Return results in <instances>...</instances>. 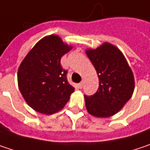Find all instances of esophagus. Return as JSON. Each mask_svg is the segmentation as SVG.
Instances as JSON below:
<instances>
[{
    "instance_id": "esophagus-1",
    "label": "esophagus",
    "mask_w": 150,
    "mask_h": 150,
    "mask_svg": "<svg viewBox=\"0 0 150 150\" xmlns=\"http://www.w3.org/2000/svg\"><path fill=\"white\" fill-rule=\"evenodd\" d=\"M78 86L80 88H82V86H83V81H81V82H80V83L78 84Z\"/></svg>"
}]
</instances>
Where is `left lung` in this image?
<instances>
[{
    "label": "left lung",
    "instance_id": "left-lung-1",
    "mask_svg": "<svg viewBox=\"0 0 150 150\" xmlns=\"http://www.w3.org/2000/svg\"><path fill=\"white\" fill-rule=\"evenodd\" d=\"M86 53L99 80L97 93L85 96L87 112L95 117H110L121 110L132 98L135 88L134 75L121 51L109 42Z\"/></svg>",
    "mask_w": 150,
    "mask_h": 150
}]
</instances>
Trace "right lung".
Segmentation results:
<instances>
[{
  "mask_svg": "<svg viewBox=\"0 0 150 150\" xmlns=\"http://www.w3.org/2000/svg\"><path fill=\"white\" fill-rule=\"evenodd\" d=\"M73 48L57 35L40 40L18 67V84L28 105L40 114L52 115L61 110L75 87L67 81V70L61 57Z\"/></svg>",
  "mask_w": 150,
  "mask_h": 150,
  "instance_id": "right-lung-1",
  "label": "right lung"
}]
</instances>
